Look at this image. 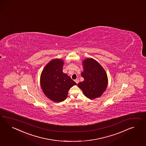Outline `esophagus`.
<instances>
[{
	"instance_id": "esophagus-1",
	"label": "esophagus",
	"mask_w": 146,
	"mask_h": 146,
	"mask_svg": "<svg viewBox=\"0 0 146 146\" xmlns=\"http://www.w3.org/2000/svg\"><path fill=\"white\" fill-rule=\"evenodd\" d=\"M75 82L78 84L79 82V80L78 79H76L75 80Z\"/></svg>"
}]
</instances>
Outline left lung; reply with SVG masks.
<instances>
[{
    "mask_svg": "<svg viewBox=\"0 0 146 146\" xmlns=\"http://www.w3.org/2000/svg\"><path fill=\"white\" fill-rule=\"evenodd\" d=\"M84 71L81 76L84 78L78 86L84 95L93 100L100 97L106 90L108 79L102 66L93 58H87L83 62Z\"/></svg>",
    "mask_w": 146,
    "mask_h": 146,
    "instance_id": "1",
    "label": "left lung"
}]
</instances>
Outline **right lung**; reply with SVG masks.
I'll list each match as a JSON object with an SVG mask.
<instances>
[{"label": "right lung", "mask_w": 146, "mask_h": 146, "mask_svg": "<svg viewBox=\"0 0 146 146\" xmlns=\"http://www.w3.org/2000/svg\"><path fill=\"white\" fill-rule=\"evenodd\" d=\"M64 61L51 60L44 67L40 75V83L45 96L54 102L66 99L69 89L76 84L70 76L62 72Z\"/></svg>", "instance_id": "add662e5"}]
</instances>
